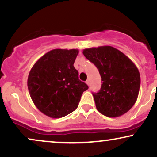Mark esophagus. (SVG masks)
<instances>
[{
	"instance_id": "1",
	"label": "esophagus",
	"mask_w": 157,
	"mask_h": 157,
	"mask_svg": "<svg viewBox=\"0 0 157 157\" xmlns=\"http://www.w3.org/2000/svg\"><path fill=\"white\" fill-rule=\"evenodd\" d=\"M86 84H87L88 85V86H89V84H90V82H89V80H88L87 81H86Z\"/></svg>"
}]
</instances>
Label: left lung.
Instances as JSON below:
<instances>
[{
	"mask_svg": "<svg viewBox=\"0 0 157 157\" xmlns=\"http://www.w3.org/2000/svg\"><path fill=\"white\" fill-rule=\"evenodd\" d=\"M85 57L97 66L102 84L94 93L97 111L109 117H118L130 110L137 100L140 75L125 55L110 46L85 48Z\"/></svg>",
	"mask_w": 157,
	"mask_h": 157,
	"instance_id": "1",
	"label": "left lung"
}]
</instances>
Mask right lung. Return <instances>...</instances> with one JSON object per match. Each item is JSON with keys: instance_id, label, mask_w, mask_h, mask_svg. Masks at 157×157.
<instances>
[{"instance_id": "right-lung-1", "label": "right lung", "mask_w": 157, "mask_h": 157, "mask_svg": "<svg viewBox=\"0 0 157 157\" xmlns=\"http://www.w3.org/2000/svg\"><path fill=\"white\" fill-rule=\"evenodd\" d=\"M78 49L51 50L34 64L27 86L37 109L52 118L63 117L75 111L89 87L79 80L74 66Z\"/></svg>"}]
</instances>
